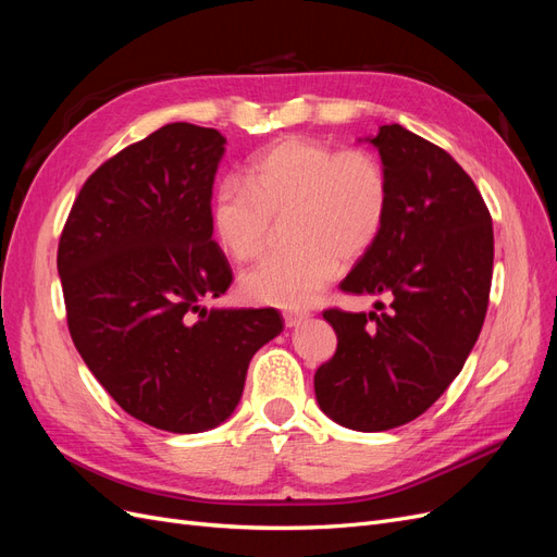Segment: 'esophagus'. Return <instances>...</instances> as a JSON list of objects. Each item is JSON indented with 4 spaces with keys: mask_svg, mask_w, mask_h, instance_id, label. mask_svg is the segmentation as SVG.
Here are the masks:
<instances>
[{
    "mask_svg": "<svg viewBox=\"0 0 557 557\" xmlns=\"http://www.w3.org/2000/svg\"><path fill=\"white\" fill-rule=\"evenodd\" d=\"M309 313L307 311H283V320H285V327H295L299 325L301 320H305Z\"/></svg>",
    "mask_w": 557,
    "mask_h": 557,
    "instance_id": "1",
    "label": "esophagus"
}]
</instances>
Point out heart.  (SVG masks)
I'll return each mask as SVG.
<instances>
[{
    "mask_svg": "<svg viewBox=\"0 0 557 557\" xmlns=\"http://www.w3.org/2000/svg\"><path fill=\"white\" fill-rule=\"evenodd\" d=\"M387 213L391 178L381 158L311 137L262 148L248 160L246 181H218L209 207L218 244L239 264L262 258L274 221L288 215L293 246L242 278L248 301L283 309L311 305L342 260H362L381 239Z\"/></svg>",
    "mask_w": 557,
    "mask_h": 557,
    "instance_id": "b5f03b06",
    "label": "heart"
}]
</instances>
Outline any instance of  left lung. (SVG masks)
Segmentation results:
<instances>
[{
  "label": "left lung",
  "instance_id": "obj_1",
  "mask_svg": "<svg viewBox=\"0 0 557 557\" xmlns=\"http://www.w3.org/2000/svg\"><path fill=\"white\" fill-rule=\"evenodd\" d=\"M369 141L391 178V213L339 288L387 305L323 311L336 350L313 387L334 423L383 432L425 413L460 374L485 320L495 242L479 188L444 148L401 125Z\"/></svg>",
  "mask_w": 557,
  "mask_h": 557
}]
</instances>
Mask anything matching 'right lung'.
Returning <instances> with one entry per match:
<instances>
[{"mask_svg":"<svg viewBox=\"0 0 557 557\" xmlns=\"http://www.w3.org/2000/svg\"><path fill=\"white\" fill-rule=\"evenodd\" d=\"M225 137L170 123L83 183L58 246L66 325L83 362L146 425L190 434L227 420L276 309H207L232 269L211 237Z\"/></svg>","mask_w":557,"mask_h":557,"instance_id":"add662e5","label":"right lung"}]
</instances>
